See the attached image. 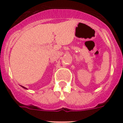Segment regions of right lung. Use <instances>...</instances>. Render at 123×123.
<instances>
[{
  "label": "right lung",
  "mask_w": 123,
  "mask_h": 123,
  "mask_svg": "<svg viewBox=\"0 0 123 123\" xmlns=\"http://www.w3.org/2000/svg\"><path fill=\"white\" fill-rule=\"evenodd\" d=\"M21 87H23L24 89H26V87H23V86H21Z\"/></svg>",
  "instance_id": "add662e5"
}]
</instances>
